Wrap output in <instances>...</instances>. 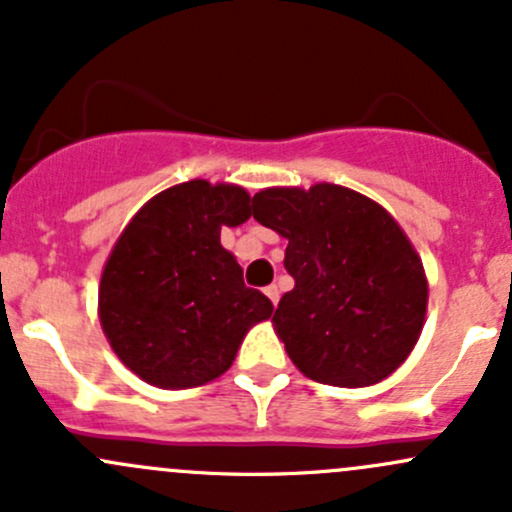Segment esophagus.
<instances>
[{
    "label": "esophagus",
    "mask_w": 512,
    "mask_h": 512,
    "mask_svg": "<svg viewBox=\"0 0 512 512\" xmlns=\"http://www.w3.org/2000/svg\"><path fill=\"white\" fill-rule=\"evenodd\" d=\"M265 294H267V297H270V302H272V304L280 302V289H277V285L265 287Z\"/></svg>",
    "instance_id": "1"
}]
</instances>
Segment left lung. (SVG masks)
I'll return each mask as SVG.
<instances>
[{
	"label": "left lung",
	"instance_id": "8db88e82",
	"mask_svg": "<svg viewBox=\"0 0 512 512\" xmlns=\"http://www.w3.org/2000/svg\"><path fill=\"white\" fill-rule=\"evenodd\" d=\"M252 218L287 240L294 289L272 322L292 364L344 389L394 374L421 337L428 302L421 257L399 223L334 183L260 190Z\"/></svg>",
	"mask_w": 512,
	"mask_h": 512
}]
</instances>
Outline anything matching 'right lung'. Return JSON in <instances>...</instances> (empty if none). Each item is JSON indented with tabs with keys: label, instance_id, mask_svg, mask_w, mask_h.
<instances>
[{
	"label": "right lung",
	"instance_id": "obj_1",
	"mask_svg": "<svg viewBox=\"0 0 512 512\" xmlns=\"http://www.w3.org/2000/svg\"><path fill=\"white\" fill-rule=\"evenodd\" d=\"M250 218V195L188 180L148 200L101 272L98 319L118 359L158 389H193L225 374L247 329L272 302L242 282L223 225Z\"/></svg>",
	"mask_w": 512,
	"mask_h": 512
}]
</instances>
